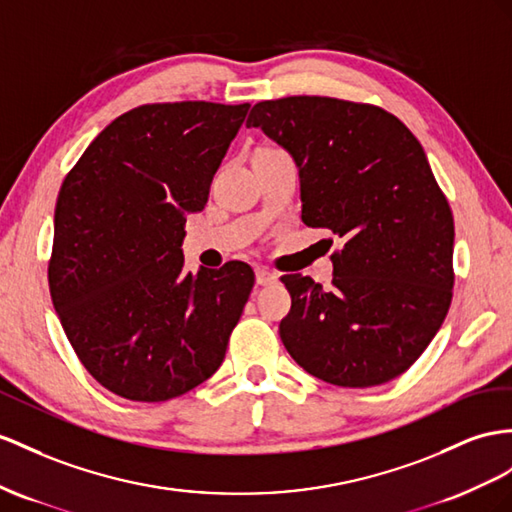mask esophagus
Returning a JSON list of instances; mask_svg holds the SVG:
<instances>
[{"instance_id": "obj_1", "label": "esophagus", "mask_w": 512, "mask_h": 512, "mask_svg": "<svg viewBox=\"0 0 512 512\" xmlns=\"http://www.w3.org/2000/svg\"><path fill=\"white\" fill-rule=\"evenodd\" d=\"M277 274L274 272H270L268 268H255V281H257V285H272V283H277Z\"/></svg>"}]
</instances>
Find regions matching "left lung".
Masks as SVG:
<instances>
[{
	"label": "left lung",
	"mask_w": 512,
	"mask_h": 512,
	"mask_svg": "<svg viewBox=\"0 0 512 512\" xmlns=\"http://www.w3.org/2000/svg\"><path fill=\"white\" fill-rule=\"evenodd\" d=\"M246 127L294 157L305 225L344 242L329 290L281 277L292 296L283 346L331 385L400 376L441 329L454 285V218L422 144L383 108L331 97L261 101Z\"/></svg>",
	"instance_id": "1"
}]
</instances>
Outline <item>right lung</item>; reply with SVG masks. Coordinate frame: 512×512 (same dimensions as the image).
I'll use <instances>...</instances> for the list:
<instances>
[{"mask_svg":"<svg viewBox=\"0 0 512 512\" xmlns=\"http://www.w3.org/2000/svg\"><path fill=\"white\" fill-rule=\"evenodd\" d=\"M248 103H153L114 119L64 177L49 292L97 383L164 402L207 381L251 296L244 261L183 270L186 216L201 212Z\"/></svg>","mask_w":512,"mask_h":512,"instance_id":"obj_1","label":"right lung"}]
</instances>
